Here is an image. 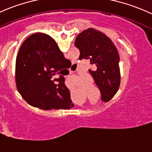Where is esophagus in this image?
<instances>
[{
  "label": "esophagus",
  "mask_w": 152,
  "mask_h": 152,
  "mask_svg": "<svg viewBox=\"0 0 152 152\" xmlns=\"http://www.w3.org/2000/svg\"><path fill=\"white\" fill-rule=\"evenodd\" d=\"M75 66V65H73V66Z\"/></svg>",
  "instance_id": "obj_1"
}]
</instances>
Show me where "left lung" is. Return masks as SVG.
<instances>
[{
    "instance_id": "left-lung-1",
    "label": "left lung",
    "mask_w": 152,
    "mask_h": 152,
    "mask_svg": "<svg viewBox=\"0 0 152 152\" xmlns=\"http://www.w3.org/2000/svg\"><path fill=\"white\" fill-rule=\"evenodd\" d=\"M75 45L80 51L79 59H89L94 70H89L102 93V99L109 102L117 94L120 84L118 50L109 37L94 28L83 31Z\"/></svg>"
}]
</instances>
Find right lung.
Instances as JSON below:
<instances>
[{"instance_id":"right-lung-1","label":"right lung","mask_w":152,"mask_h":152,"mask_svg":"<svg viewBox=\"0 0 152 152\" xmlns=\"http://www.w3.org/2000/svg\"><path fill=\"white\" fill-rule=\"evenodd\" d=\"M55 40L47 34L35 33L23 42L16 59V84L26 102L43 110L74 107L64 77L53 79L69 67ZM56 82H58L56 84Z\"/></svg>"}]
</instances>
